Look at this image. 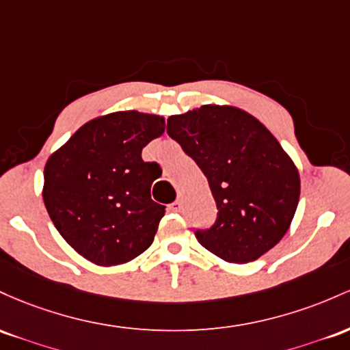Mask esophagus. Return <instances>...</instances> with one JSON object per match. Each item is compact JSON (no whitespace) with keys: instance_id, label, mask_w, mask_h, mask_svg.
<instances>
[{"instance_id":"obj_1","label":"esophagus","mask_w":350,"mask_h":350,"mask_svg":"<svg viewBox=\"0 0 350 350\" xmlns=\"http://www.w3.org/2000/svg\"><path fill=\"white\" fill-rule=\"evenodd\" d=\"M182 208H183V205H182V200H176V202H174L170 205V210L174 211V213H180V211H182Z\"/></svg>"}]
</instances>
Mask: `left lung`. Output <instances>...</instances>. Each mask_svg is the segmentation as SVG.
I'll list each match as a JSON object with an SVG mask.
<instances>
[{
  "label": "left lung",
  "instance_id": "obj_1",
  "mask_svg": "<svg viewBox=\"0 0 350 350\" xmlns=\"http://www.w3.org/2000/svg\"><path fill=\"white\" fill-rule=\"evenodd\" d=\"M167 133L205 174L218 217L196 231L228 262L258 260L291 226L301 193L296 163L265 124L234 105L205 104L170 116Z\"/></svg>",
  "mask_w": 350,
  "mask_h": 350
}]
</instances>
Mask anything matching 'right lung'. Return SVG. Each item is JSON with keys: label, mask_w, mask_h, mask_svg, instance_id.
<instances>
[{"label": "right lung", "mask_w": 350, "mask_h": 350, "mask_svg": "<svg viewBox=\"0 0 350 350\" xmlns=\"http://www.w3.org/2000/svg\"><path fill=\"white\" fill-rule=\"evenodd\" d=\"M165 132L155 113L119 111L85 122L44 167L42 200L66 243L97 266H117L154 241L165 206L152 200L160 176L142 148Z\"/></svg>", "instance_id": "add662e5"}]
</instances>
